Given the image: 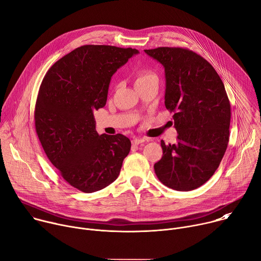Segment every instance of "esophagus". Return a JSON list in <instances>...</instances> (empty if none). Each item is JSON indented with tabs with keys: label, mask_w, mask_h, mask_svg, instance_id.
<instances>
[{
	"label": "esophagus",
	"mask_w": 261,
	"mask_h": 261,
	"mask_svg": "<svg viewBox=\"0 0 261 261\" xmlns=\"http://www.w3.org/2000/svg\"><path fill=\"white\" fill-rule=\"evenodd\" d=\"M144 141H145V139H144V138H142V137H135V138H133V139H132V144L137 145V144L142 143V142H144Z\"/></svg>",
	"instance_id": "obj_1"
}]
</instances>
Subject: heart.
Wrapping results in <instances>:
<instances>
[{"label":"heart","mask_w":261,"mask_h":261,"mask_svg":"<svg viewBox=\"0 0 261 261\" xmlns=\"http://www.w3.org/2000/svg\"><path fill=\"white\" fill-rule=\"evenodd\" d=\"M148 82H156L158 83V76L151 70H142L136 74L135 77V85L148 83Z\"/></svg>","instance_id":"b5f03b06"}]
</instances>
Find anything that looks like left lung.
<instances>
[{
  "label": "left lung",
  "mask_w": 261,
  "mask_h": 261,
  "mask_svg": "<svg viewBox=\"0 0 261 261\" xmlns=\"http://www.w3.org/2000/svg\"><path fill=\"white\" fill-rule=\"evenodd\" d=\"M164 67L165 106L174 113L177 142L165 144L155 163L162 184L176 191L194 190L215 173L229 140L230 103L214 67L181 47L144 49Z\"/></svg>",
  "instance_id": "1"
}]
</instances>
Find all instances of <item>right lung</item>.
<instances>
[{
	"mask_svg": "<svg viewBox=\"0 0 261 261\" xmlns=\"http://www.w3.org/2000/svg\"><path fill=\"white\" fill-rule=\"evenodd\" d=\"M137 54L131 47L84 45L56 62L40 86L36 133L63 178L85 193L115 181L130 152L123 134L97 133L94 111L105 106L111 76Z\"/></svg>",
	"mask_w": 261,
	"mask_h": 261,
	"instance_id": "right-lung-1",
	"label": "right lung"
}]
</instances>
